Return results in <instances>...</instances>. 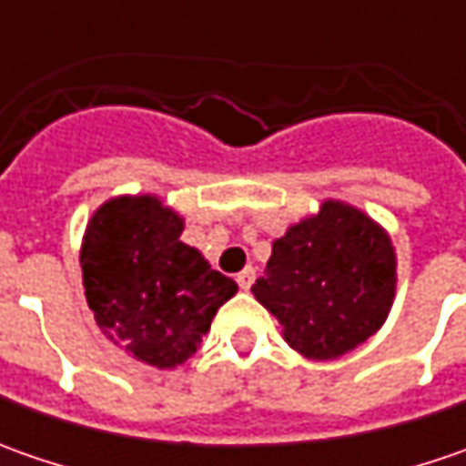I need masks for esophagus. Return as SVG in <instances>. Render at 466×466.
<instances>
[{
  "mask_svg": "<svg viewBox=\"0 0 466 466\" xmlns=\"http://www.w3.org/2000/svg\"><path fill=\"white\" fill-rule=\"evenodd\" d=\"M254 279H257V269H254V267H243L241 272L236 275V282L241 285L243 290H248V288L254 285Z\"/></svg>",
  "mask_w": 466,
  "mask_h": 466,
  "instance_id": "1",
  "label": "esophagus"
}]
</instances>
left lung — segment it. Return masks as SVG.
Here are the masks:
<instances>
[{
	"mask_svg": "<svg viewBox=\"0 0 466 466\" xmlns=\"http://www.w3.org/2000/svg\"><path fill=\"white\" fill-rule=\"evenodd\" d=\"M397 288L391 241L360 209L324 202L272 243L251 293L303 358L329 360L381 329Z\"/></svg>",
	"mask_w": 466,
	"mask_h": 466,
	"instance_id": "obj_1",
	"label": "left lung"
}]
</instances>
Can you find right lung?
I'll use <instances>...</instances> for the list:
<instances>
[{"mask_svg": "<svg viewBox=\"0 0 466 466\" xmlns=\"http://www.w3.org/2000/svg\"><path fill=\"white\" fill-rule=\"evenodd\" d=\"M184 220L155 197H118L100 207L82 241L87 306L108 339L142 363L188 360L218 309L238 285L181 243Z\"/></svg>", "mask_w": 466, "mask_h": 466, "instance_id": "obj_1", "label": "right lung"}]
</instances>
